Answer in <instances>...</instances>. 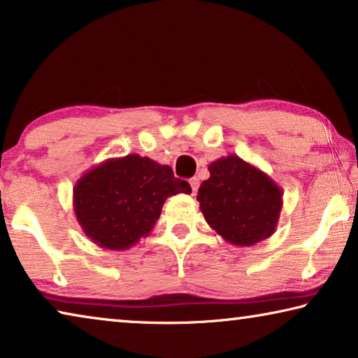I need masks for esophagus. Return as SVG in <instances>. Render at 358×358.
Instances as JSON below:
<instances>
[{
	"mask_svg": "<svg viewBox=\"0 0 358 358\" xmlns=\"http://www.w3.org/2000/svg\"><path fill=\"white\" fill-rule=\"evenodd\" d=\"M189 185H191V189H193V194L197 193V189H199V178H191L189 180Z\"/></svg>",
	"mask_w": 358,
	"mask_h": 358,
	"instance_id": "esophagus-1",
	"label": "esophagus"
}]
</instances>
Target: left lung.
<instances>
[{"instance_id": "left-lung-1", "label": "left lung", "mask_w": 358, "mask_h": 358, "mask_svg": "<svg viewBox=\"0 0 358 358\" xmlns=\"http://www.w3.org/2000/svg\"><path fill=\"white\" fill-rule=\"evenodd\" d=\"M199 209L212 230L234 246H254L275 233L282 189L262 170L230 154L209 165Z\"/></svg>"}]
</instances>
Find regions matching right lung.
<instances>
[{"mask_svg":"<svg viewBox=\"0 0 358 358\" xmlns=\"http://www.w3.org/2000/svg\"><path fill=\"white\" fill-rule=\"evenodd\" d=\"M191 194L188 181L169 165L128 154L106 159L73 186V212L83 233L99 248L125 250L146 238L167 197Z\"/></svg>","mask_w":358,"mask_h":358,"instance_id":"right-lung-1","label":"right lung"}]
</instances>
